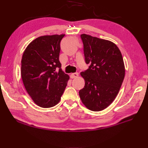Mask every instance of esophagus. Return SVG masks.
I'll return each mask as SVG.
<instances>
[{"mask_svg":"<svg viewBox=\"0 0 148 148\" xmlns=\"http://www.w3.org/2000/svg\"><path fill=\"white\" fill-rule=\"evenodd\" d=\"M78 75L79 74L77 73V72H75V73H72L71 74V79H74V78H76L78 76Z\"/></svg>","mask_w":148,"mask_h":148,"instance_id":"esophagus-1","label":"esophagus"}]
</instances>
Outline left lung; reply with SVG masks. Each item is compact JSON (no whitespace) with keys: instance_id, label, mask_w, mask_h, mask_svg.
<instances>
[{"instance_id":"obj_1","label":"left lung","mask_w":148,"mask_h":148,"mask_svg":"<svg viewBox=\"0 0 148 148\" xmlns=\"http://www.w3.org/2000/svg\"><path fill=\"white\" fill-rule=\"evenodd\" d=\"M84 60L89 68L81 72L85 84L80 99L93 111L106 109L114 101L125 77V65L120 50L114 43L81 34Z\"/></svg>"}]
</instances>
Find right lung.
Returning <instances> with one entry per match:
<instances>
[{"label": "right lung", "instance_id": "add662e5", "mask_svg": "<svg viewBox=\"0 0 148 148\" xmlns=\"http://www.w3.org/2000/svg\"><path fill=\"white\" fill-rule=\"evenodd\" d=\"M65 34L44 36L31 42L21 59V75L33 101L44 108L60 102L69 76L59 61L60 42Z\"/></svg>", "mask_w": 148, "mask_h": 148}]
</instances>
